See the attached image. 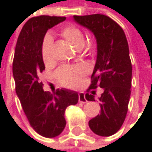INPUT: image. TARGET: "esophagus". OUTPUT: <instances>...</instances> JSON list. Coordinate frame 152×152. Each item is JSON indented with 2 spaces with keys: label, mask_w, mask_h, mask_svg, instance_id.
<instances>
[{
  "label": "esophagus",
  "mask_w": 152,
  "mask_h": 152,
  "mask_svg": "<svg viewBox=\"0 0 152 152\" xmlns=\"http://www.w3.org/2000/svg\"><path fill=\"white\" fill-rule=\"evenodd\" d=\"M78 100H79V102H81V103H86V102H87V99H86V98H85L84 93L80 92V93L78 94Z\"/></svg>",
  "instance_id": "esophagus-1"
}]
</instances>
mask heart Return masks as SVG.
<instances>
[{
  "mask_svg": "<svg viewBox=\"0 0 152 152\" xmlns=\"http://www.w3.org/2000/svg\"><path fill=\"white\" fill-rule=\"evenodd\" d=\"M61 34L76 49H81L84 45V35L83 31L75 25L69 24L64 26L61 30ZM52 46L53 38L50 34H46L41 47V55L45 63H48L52 61ZM86 72L87 69L83 66H64L57 70L56 76L61 84L75 87Z\"/></svg>",
  "mask_w": 152,
  "mask_h": 152,
  "instance_id": "1",
  "label": "heart"
}]
</instances>
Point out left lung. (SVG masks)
<instances>
[{
  "mask_svg": "<svg viewBox=\"0 0 152 152\" xmlns=\"http://www.w3.org/2000/svg\"><path fill=\"white\" fill-rule=\"evenodd\" d=\"M73 18L93 33L97 42V59L89 90L97 86L104 90L99 98L100 114L89 121V127L98 136L110 137L122 126L130 98L132 65L128 40L122 28L106 15H74ZM85 98L95 101L92 94L86 93Z\"/></svg>",
  "mask_w": 152,
  "mask_h": 152,
  "instance_id": "obj_1",
  "label": "left lung"
}]
</instances>
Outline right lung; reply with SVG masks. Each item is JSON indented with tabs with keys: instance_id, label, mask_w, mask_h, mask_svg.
Instances as JSON below:
<instances>
[{
	"instance_id": "obj_1",
	"label": "right lung",
	"mask_w": 152,
	"mask_h": 152,
	"mask_svg": "<svg viewBox=\"0 0 152 152\" xmlns=\"http://www.w3.org/2000/svg\"><path fill=\"white\" fill-rule=\"evenodd\" d=\"M65 19L40 15L28 20L19 34L13 61L15 92L31 128L47 138L61 134L66 108L78 102V93L72 90L57 89L53 94L44 91L39 79L45 69L41 47L46 31Z\"/></svg>"
}]
</instances>
